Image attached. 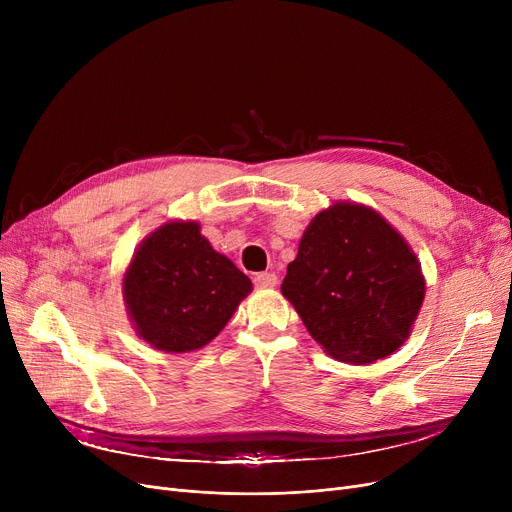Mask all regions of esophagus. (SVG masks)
Returning <instances> with one entry per match:
<instances>
[{"label": "esophagus", "instance_id": "esophagus-1", "mask_svg": "<svg viewBox=\"0 0 512 512\" xmlns=\"http://www.w3.org/2000/svg\"><path fill=\"white\" fill-rule=\"evenodd\" d=\"M253 282L257 288H274L278 284V276L272 272H263V274H257Z\"/></svg>", "mask_w": 512, "mask_h": 512}]
</instances>
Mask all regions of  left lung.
Masks as SVG:
<instances>
[{
    "label": "left lung",
    "instance_id": "left-lung-1",
    "mask_svg": "<svg viewBox=\"0 0 512 512\" xmlns=\"http://www.w3.org/2000/svg\"><path fill=\"white\" fill-rule=\"evenodd\" d=\"M282 294L332 359L365 365L409 338L425 280L409 242L378 211L338 201L307 226Z\"/></svg>",
    "mask_w": 512,
    "mask_h": 512
}]
</instances>
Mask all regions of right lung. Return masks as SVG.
<instances>
[{
    "label": "right lung",
    "mask_w": 512,
    "mask_h": 512,
    "mask_svg": "<svg viewBox=\"0 0 512 512\" xmlns=\"http://www.w3.org/2000/svg\"><path fill=\"white\" fill-rule=\"evenodd\" d=\"M251 280L213 251L197 222H166L132 255L122 292L137 334L157 351L188 353L218 336Z\"/></svg>",
    "instance_id": "1"
}]
</instances>
